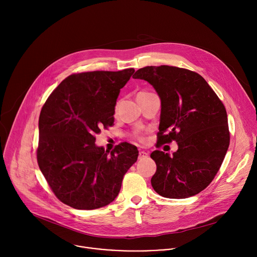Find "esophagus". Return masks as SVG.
I'll use <instances>...</instances> for the list:
<instances>
[{"label":"esophagus","mask_w":257,"mask_h":257,"mask_svg":"<svg viewBox=\"0 0 257 257\" xmlns=\"http://www.w3.org/2000/svg\"><path fill=\"white\" fill-rule=\"evenodd\" d=\"M148 157H149V153H148V152H144V151L139 152V155H138V159H139V160L146 159Z\"/></svg>","instance_id":"1"}]
</instances>
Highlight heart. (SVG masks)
I'll return each mask as SVG.
<instances>
[{"label":"heart","mask_w":257,"mask_h":257,"mask_svg":"<svg viewBox=\"0 0 257 257\" xmlns=\"http://www.w3.org/2000/svg\"><path fill=\"white\" fill-rule=\"evenodd\" d=\"M139 139H141V140H142V138H141V137H140V138H139Z\"/></svg>","instance_id":"heart-1"}]
</instances>
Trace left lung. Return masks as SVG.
I'll use <instances>...</instances> for the list:
<instances>
[{"label": "left lung", "instance_id": "left-lung-1", "mask_svg": "<svg viewBox=\"0 0 257 257\" xmlns=\"http://www.w3.org/2000/svg\"><path fill=\"white\" fill-rule=\"evenodd\" d=\"M133 78L148 81L161 98L159 143L178 144L173 156L152 153L157 165L153 188L167 198L198 194L213 180L230 144L223 102L202 76L187 69L148 66Z\"/></svg>", "mask_w": 257, "mask_h": 257}]
</instances>
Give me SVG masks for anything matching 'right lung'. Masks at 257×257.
I'll use <instances>...</instances> for the list:
<instances>
[{"label":"right lung","mask_w":257,"mask_h":257,"mask_svg":"<svg viewBox=\"0 0 257 257\" xmlns=\"http://www.w3.org/2000/svg\"><path fill=\"white\" fill-rule=\"evenodd\" d=\"M134 69L93 71L64 79L48 97L39 120L38 163L55 195L76 209H95L119 194L137 148L121 143L111 153L95 134L114 124L120 89Z\"/></svg>","instance_id":"1"}]
</instances>
